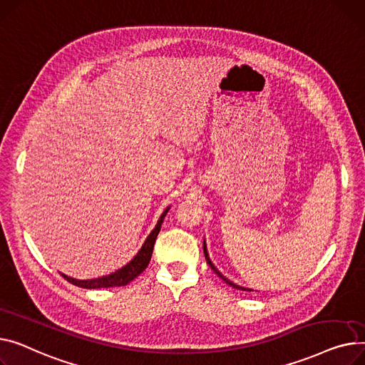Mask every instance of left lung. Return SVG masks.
Returning <instances> with one entry per match:
<instances>
[{"instance_id":"obj_1","label":"left lung","mask_w":365,"mask_h":365,"mask_svg":"<svg viewBox=\"0 0 365 365\" xmlns=\"http://www.w3.org/2000/svg\"><path fill=\"white\" fill-rule=\"evenodd\" d=\"M203 252H205V258H206V262L209 264V267H210V268H212L213 271H215V272L218 274V277H221V278H222V280H224V282H225L227 284L232 286L234 289H239V290H247V292H252V289H246V287H242V286H237V284H234L232 282H230L227 277H224V275H222V274H221V272H220V271H218V269L215 268V265H213V264H212V261H210V258H209V255H207V249H206V243H205V242H203Z\"/></svg>"}]
</instances>
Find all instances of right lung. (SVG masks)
Masks as SVG:
<instances>
[{
  "label": "right lung",
  "mask_w": 365,
  "mask_h": 365,
  "mask_svg": "<svg viewBox=\"0 0 365 365\" xmlns=\"http://www.w3.org/2000/svg\"><path fill=\"white\" fill-rule=\"evenodd\" d=\"M168 210H169V206L163 210L155 230L148 234V237L145 239V242L141 246V249L138 250V253L134 256V259H131V262H128L120 269H118V271H115L109 275H103L100 278H93V280H76V278L68 277L64 274H61V277L64 278V280H68L69 283H72L78 287H82V289H101V287L126 286L128 283L133 282L135 277H138L147 268L150 259H152L155 242H156V237H158V234L160 231V225H162V222L166 217Z\"/></svg>",
  "instance_id": "right-lung-1"
}]
</instances>
